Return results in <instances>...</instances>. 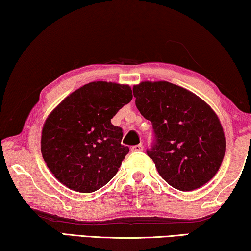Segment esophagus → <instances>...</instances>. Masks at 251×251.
<instances>
[{
  "label": "esophagus",
  "instance_id": "esophagus-1",
  "mask_svg": "<svg viewBox=\"0 0 251 251\" xmlns=\"http://www.w3.org/2000/svg\"><path fill=\"white\" fill-rule=\"evenodd\" d=\"M144 150V147L142 144H138V145H135L131 147V151H142Z\"/></svg>",
  "mask_w": 251,
  "mask_h": 251
}]
</instances>
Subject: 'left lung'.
Instances as JSON below:
<instances>
[{"instance_id": "left-lung-1", "label": "left lung", "mask_w": 251, "mask_h": 251, "mask_svg": "<svg viewBox=\"0 0 251 251\" xmlns=\"http://www.w3.org/2000/svg\"><path fill=\"white\" fill-rule=\"evenodd\" d=\"M133 92L136 107L152 124L155 141L147 155L163 179L181 192L207 184L226 151L224 129L210 106L165 80L142 82Z\"/></svg>"}]
</instances>
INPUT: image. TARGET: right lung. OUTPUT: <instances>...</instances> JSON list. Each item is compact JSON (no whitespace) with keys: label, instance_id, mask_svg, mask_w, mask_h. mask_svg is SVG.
<instances>
[{"label":"right lung","instance_id":"1","mask_svg":"<svg viewBox=\"0 0 251 251\" xmlns=\"http://www.w3.org/2000/svg\"><path fill=\"white\" fill-rule=\"evenodd\" d=\"M133 99L129 85L92 82L63 100L42 129L41 151L55 178L78 193H93L116 175L129 148L110 120Z\"/></svg>","mask_w":251,"mask_h":251}]
</instances>
